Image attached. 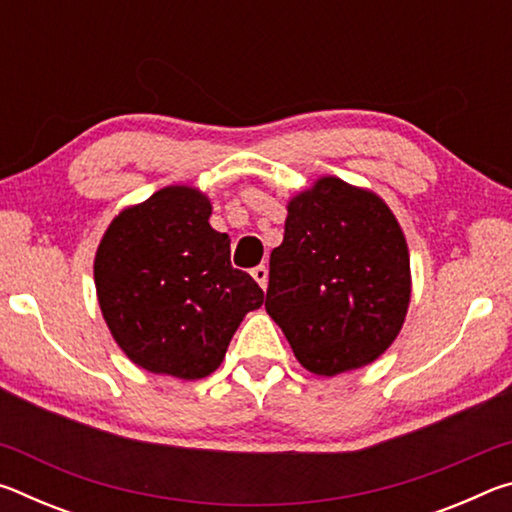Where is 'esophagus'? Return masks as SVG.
Listing matches in <instances>:
<instances>
[{
    "mask_svg": "<svg viewBox=\"0 0 512 512\" xmlns=\"http://www.w3.org/2000/svg\"><path fill=\"white\" fill-rule=\"evenodd\" d=\"M253 277H255V282L259 284V287L266 291V287H268V268L266 266H255Z\"/></svg>",
    "mask_w": 512,
    "mask_h": 512,
    "instance_id": "1",
    "label": "esophagus"
}]
</instances>
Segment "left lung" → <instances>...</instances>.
Listing matches in <instances>:
<instances>
[{
  "label": "left lung",
  "mask_w": 512,
  "mask_h": 512,
  "mask_svg": "<svg viewBox=\"0 0 512 512\" xmlns=\"http://www.w3.org/2000/svg\"><path fill=\"white\" fill-rule=\"evenodd\" d=\"M411 302L400 221L372 189L323 176L287 203L266 311L302 368L334 377L379 359Z\"/></svg>",
  "instance_id": "8db88e82"
}]
</instances>
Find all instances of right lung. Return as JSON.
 I'll return each instance as SVG.
<instances>
[{
  "instance_id": "obj_1",
  "label": "right lung",
  "mask_w": 512,
  "mask_h": 512,
  "mask_svg": "<svg viewBox=\"0 0 512 512\" xmlns=\"http://www.w3.org/2000/svg\"><path fill=\"white\" fill-rule=\"evenodd\" d=\"M212 203L192 185H169L128 205L99 241L94 287L112 339L135 366L203 379L264 291L230 264V237L210 225Z\"/></svg>"
}]
</instances>
